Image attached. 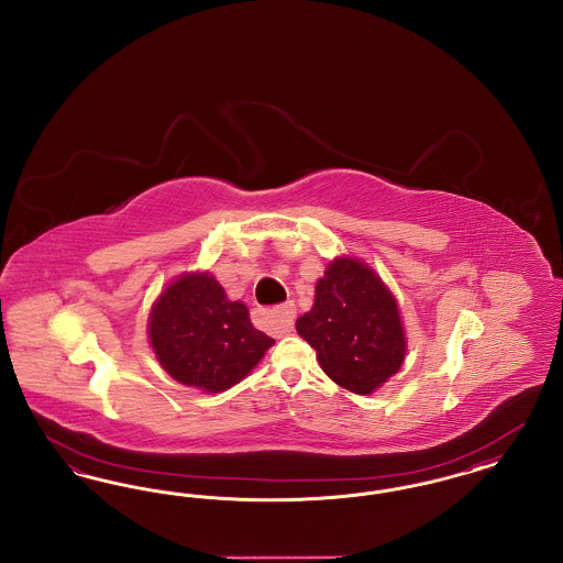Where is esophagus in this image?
<instances>
[{
    "label": "esophagus",
    "mask_w": 563,
    "mask_h": 563,
    "mask_svg": "<svg viewBox=\"0 0 563 563\" xmlns=\"http://www.w3.org/2000/svg\"><path fill=\"white\" fill-rule=\"evenodd\" d=\"M295 303L294 301H287V303H280L272 310H260V317L262 321L266 322L269 331L278 333V335H287L294 331L295 322Z\"/></svg>",
    "instance_id": "esophagus-1"
}]
</instances>
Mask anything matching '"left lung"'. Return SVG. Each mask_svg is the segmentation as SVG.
<instances>
[{
  "label": "left lung",
  "mask_w": 563,
  "mask_h": 563,
  "mask_svg": "<svg viewBox=\"0 0 563 563\" xmlns=\"http://www.w3.org/2000/svg\"><path fill=\"white\" fill-rule=\"evenodd\" d=\"M297 333L317 350L322 372L356 395H372L405 358L399 306L367 264L338 257L317 283L314 306Z\"/></svg>",
  "instance_id": "left-lung-1"
}]
</instances>
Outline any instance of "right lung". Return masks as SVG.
I'll list each match as a JSON object with an SVG mask.
<instances>
[{
  "mask_svg": "<svg viewBox=\"0 0 563 563\" xmlns=\"http://www.w3.org/2000/svg\"><path fill=\"white\" fill-rule=\"evenodd\" d=\"M147 333L162 369L207 393L239 384L274 344L209 272L173 280L152 308Z\"/></svg>",
  "mask_w": 563,
  "mask_h": 563,
  "instance_id": "add662e5",
  "label": "right lung"
}]
</instances>
